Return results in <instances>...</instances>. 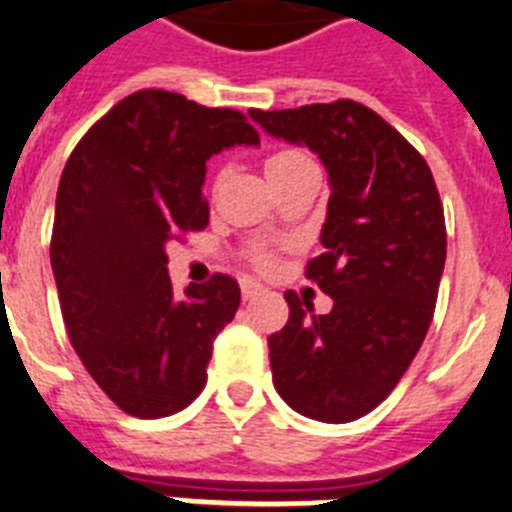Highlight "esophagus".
I'll return each instance as SVG.
<instances>
[{
  "mask_svg": "<svg viewBox=\"0 0 512 512\" xmlns=\"http://www.w3.org/2000/svg\"><path fill=\"white\" fill-rule=\"evenodd\" d=\"M239 288H242V299L244 301L255 299L257 293L265 291V288H262V283H257L255 278H242V281H239Z\"/></svg>",
  "mask_w": 512,
  "mask_h": 512,
  "instance_id": "34e87169",
  "label": "esophagus"
}]
</instances>
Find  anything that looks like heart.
I'll list each match as a JSON object with an SVG mask.
<instances>
[{
    "instance_id": "b5f03b06",
    "label": "heart",
    "mask_w": 512,
    "mask_h": 512,
    "mask_svg": "<svg viewBox=\"0 0 512 512\" xmlns=\"http://www.w3.org/2000/svg\"><path fill=\"white\" fill-rule=\"evenodd\" d=\"M296 157H301V154H296V151H281V154H273V157L268 159V164H265V170H273V167H278V164H286Z\"/></svg>"
}]
</instances>
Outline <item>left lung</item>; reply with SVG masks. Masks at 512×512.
Wrapping results in <instances>:
<instances>
[{"instance_id":"left-lung-1","label":"left lung","mask_w":512,"mask_h":512,"mask_svg":"<svg viewBox=\"0 0 512 512\" xmlns=\"http://www.w3.org/2000/svg\"><path fill=\"white\" fill-rule=\"evenodd\" d=\"M262 131L319 157L327 219L306 275L332 299L314 314L286 291L288 322L268 337L275 391L299 415L350 422L379 407L428 335L446 265L433 172L381 115L353 100L250 110Z\"/></svg>"}]
</instances>
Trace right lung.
I'll return each mask as SVG.
<instances>
[{
	"label": "right lung",
	"instance_id": "add662e5",
	"mask_svg": "<svg viewBox=\"0 0 512 512\" xmlns=\"http://www.w3.org/2000/svg\"><path fill=\"white\" fill-rule=\"evenodd\" d=\"M231 146H260L242 113L141 90L84 133L61 172L51 268L66 332L133 417L175 415L201 394L213 340L239 309L229 275L175 293L167 273V244L208 224L206 162Z\"/></svg>",
	"mask_w": 512,
	"mask_h": 512
}]
</instances>
